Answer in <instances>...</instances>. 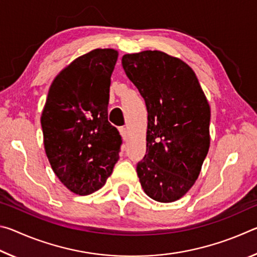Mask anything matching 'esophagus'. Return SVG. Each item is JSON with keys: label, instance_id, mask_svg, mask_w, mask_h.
<instances>
[{"label": "esophagus", "instance_id": "esophagus-1", "mask_svg": "<svg viewBox=\"0 0 257 257\" xmlns=\"http://www.w3.org/2000/svg\"><path fill=\"white\" fill-rule=\"evenodd\" d=\"M119 132H120L121 136H122L123 141H127V138H128V130H127V128L121 127V128H119Z\"/></svg>", "mask_w": 257, "mask_h": 257}]
</instances>
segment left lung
Segmentation results:
<instances>
[{
    "instance_id": "left-lung-1",
    "label": "left lung",
    "mask_w": 257,
    "mask_h": 257,
    "mask_svg": "<svg viewBox=\"0 0 257 257\" xmlns=\"http://www.w3.org/2000/svg\"><path fill=\"white\" fill-rule=\"evenodd\" d=\"M122 67L149 113L139 181L154 201H178L197 180L210 149V104L193 69L164 52L124 54Z\"/></svg>"
}]
</instances>
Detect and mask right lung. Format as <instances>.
<instances>
[{
    "instance_id": "right-lung-1",
    "label": "right lung",
    "mask_w": 257,
    "mask_h": 257,
    "mask_svg": "<svg viewBox=\"0 0 257 257\" xmlns=\"http://www.w3.org/2000/svg\"><path fill=\"white\" fill-rule=\"evenodd\" d=\"M118 51L95 49L52 81L41 123L52 170L80 196L101 189L119 160L121 136L107 121L111 75Z\"/></svg>"
}]
</instances>
